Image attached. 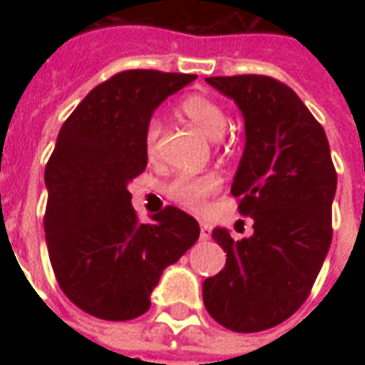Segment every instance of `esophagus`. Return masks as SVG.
Here are the masks:
<instances>
[{
  "instance_id": "34e87169",
  "label": "esophagus",
  "mask_w": 365,
  "mask_h": 365,
  "mask_svg": "<svg viewBox=\"0 0 365 365\" xmlns=\"http://www.w3.org/2000/svg\"><path fill=\"white\" fill-rule=\"evenodd\" d=\"M208 239H210V227H208V223L200 222V240Z\"/></svg>"
}]
</instances>
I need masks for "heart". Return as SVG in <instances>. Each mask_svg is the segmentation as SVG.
I'll use <instances>...</instances> for the list:
<instances>
[{
	"label": "heart",
	"instance_id": "1",
	"mask_svg": "<svg viewBox=\"0 0 365 365\" xmlns=\"http://www.w3.org/2000/svg\"><path fill=\"white\" fill-rule=\"evenodd\" d=\"M180 111L212 140H220L229 128V115L225 108L208 96H200V94L187 96L180 104ZM160 132H163L160 119L151 117L145 126V153L149 159H157L159 155ZM217 189H220V176L214 172L180 174L168 183L166 195L187 210H200L206 199L212 193H216Z\"/></svg>",
	"mask_w": 365,
	"mask_h": 365
}]
</instances>
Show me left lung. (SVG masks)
<instances>
[{"label": "left lung", "mask_w": 365, "mask_h": 365, "mask_svg": "<svg viewBox=\"0 0 365 365\" xmlns=\"http://www.w3.org/2000/svg\"><path fill=\"white\" fill-rule=\"evenodd\" d=\"M206 83L242 111L246 143L231 193L254 235L212 231L227 261L205 280L202 301L216 322L254 334L284 322L311 294L334 235L337 172L322 125L288 85L267 76Z\"/></svg>", "instance_id": "8db88e82"}]
</instances>
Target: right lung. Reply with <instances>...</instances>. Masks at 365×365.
Here are the masks:
<instances>
[{"label":"right lung","mask_w":365,"mask_h":365,"mask_svg":"<svg viewBox=\"0 0 365 365\" xmlns=\"http://www.w3.org/2000/svg\"><path fill=\"white\" fill-rule=\"evenodd\" d=\"M191 73L126 70L83 98L56 138L45 168V239L66 297L102 320L142 317L166 267L197 239L195 217L166 206L138 222L128 183L148 166L145 126Z\"/></svg>","instance_id":"1"}]
</instances>
